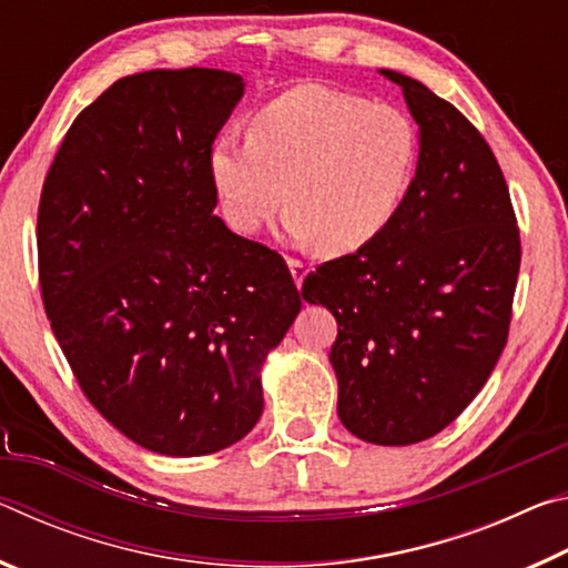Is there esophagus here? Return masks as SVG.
<instances>
[{
    "instance_id": "obj_1",
    "label": "esophagus",
    "mask_w": 568,
    "mask_h": 568,
    "mask_svg": "<svg viewBox=\"0 0 568 568\" xmlns=\"http://www.w3.org/2000/svg\"><path fill=\"white\" fill-rule=\"evenodd\" d=\"M287 267H291L295 285L301 287V285H303V281H305V275H307V267H305L301 261H295V257H291V261H287Z\"/></svg>"
}]
</instances>
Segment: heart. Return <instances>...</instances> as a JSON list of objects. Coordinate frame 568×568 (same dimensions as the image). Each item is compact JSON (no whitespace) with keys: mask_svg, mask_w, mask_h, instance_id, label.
Returning <instances> with one entry per match:
<instances>
[{"mask_svg":"<svg viewBox=\"0 0 568 568\" xmlns=\"http://www.w3.org/2000/svg\"><path fill=\"white\" fill-rule=\"evenodd\" d=\"M416 162L406 112L297 84L250 118L247 140L217 138L207 170L235 233L255 235L285 203L293 240L351 255L396 217Z\"/></svg>","mask_w":568,"mask_h":568,"instance_id":"b5f03b06","label":"heart"}]
</instances>
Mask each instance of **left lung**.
Instances as JSON below:
<instances>
[{"instance_id":"left-lung-1","label":"left lung","mask_w":568,"mask_h":568,"mask_svg":"<svg viewBox=\"0 0 568 568\" xmlns=\"http://www.w3.org/2000/svg\"><path fill=\"white\" fill-rule=\"evenodd\" d=\"M418 165L390 225L323 263L303 297L338 321L331 365L345 428L410 446L460 416L498 363L511 323L521 240L504 172L454 104L410 77Z\"/></svg>"}]
</instances>
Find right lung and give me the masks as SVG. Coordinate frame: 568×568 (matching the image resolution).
Listing matches in <instances>:
<instances>
[{"label":"right lung","mask_w":568,"mask_h":568,"mask_svg":"<svg viewBox=\"0 0 568 568\" xmlns=\"http://www.w3.org/2000/svg\"><path fill=\"white\" fill-rule=\"evenodd\" d=\"M243 92L205 67L122 77L77 114L42 187L54 338L92 406L152 454L247 436L263 363L301 313L283 257L213 213L207 155Z\"/></svg>","instance_id":"add662e5"}]
</instances>
